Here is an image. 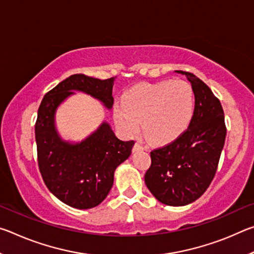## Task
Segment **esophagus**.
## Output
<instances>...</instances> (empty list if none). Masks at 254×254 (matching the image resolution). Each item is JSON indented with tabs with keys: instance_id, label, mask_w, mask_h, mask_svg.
<instances>
[{
	"instance_id": "1",
	"label": "esophagus",
	"mask_w": 254,
	"mask_h": 254,
	"mask_svg": "<svg viewBox=\"0 0 254 254\" xmlns=\"http://www.w3.org/2000/svg\"><path fill=\"white\" fill-rule=\"evenodd\" d=\"M143 149L144 148H143L142 144H140L139 142H136L134 144V147H133V151H139V150H143Z\"/></svg>"
}]
</instances>
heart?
Instances as JSON below:
<instances>
[{
  "mask_svg": "<svg viewBox=\"0 0 254 254\" xmlns=\"http://www.w3.org/2000/svg\"><path fill=\"white\" fill-rule=\"evenodd\" d=\"M194 104L192 89L184 80L139 84L123 94L122 103L114 106L113 118L124 135H136L141 122L147 139L165 143L187 127Z\"/></svg>",
  "mask_w": 254,
  "mask_h": 254,
  "instance_id": "b5f03b06",
  "label": "heart"
}]
</instances>
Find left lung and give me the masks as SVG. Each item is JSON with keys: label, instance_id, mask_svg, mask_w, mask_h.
I'll list each match as a JSON object with an SVG mask.
<instances>
[{"label": "left lung", "instance_id": "left-lung-1", "mask_svg": "<svg viewBox=\"0 0 254 254\" xmlns=\"http://www.w3.org/2000/svg\"><path fill=\"white\" fill-rule=\"evenodd\" d=\"M190 81L194 114L186 131L173 142L150 152L151 166L144 182L162 204L184 206L204 194L216 174L226 127L221 102L198 77L176 70Z\"/></svg>", "mask_w": 254, "mask_h": 254}]
</instances>
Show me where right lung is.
<instances>
[{
	"mask_svg": "<svg viewBox=\"0 0 254 254\" xmlns=\"http://www.w3.org/2000/svg\"><path fill=\"white\" fill-rule=\"evenodd\" d=\"M114 80L71 75L46 94L38 110L34 131L42 179L59 200L74 208H93L106 198L114 171L130 157L134 141L120 140L110 124L103 122L81 142L69 143L56 130V110L74 91L97 98L110 110Z\"/></svg>",
	"mask_w": 254,
	"mask_h": 254,
	"instance_id": "obj_1",
	"label": "right lung"
}]
</instances>
